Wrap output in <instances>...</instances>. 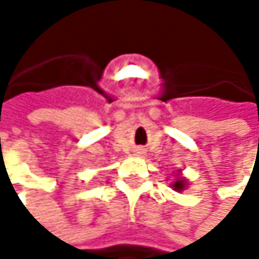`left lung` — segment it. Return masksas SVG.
<instances>
[{"label": "left lung", "instance_id": "obj_1", "mask_svg": "<svg viewBox=\"0 0 259 259\" xmlns=\"http://www.w3.org/2000/svg\"><path fill=\"white\" fill-rule=\"evenodd\" d=\"M172 186H174V190H176V191H182L183 188H185V180L179 179V180H177V182H176V183H174Z\"/></svg>", "mask_w": 259, "mask_h": 259}]
</instances>
